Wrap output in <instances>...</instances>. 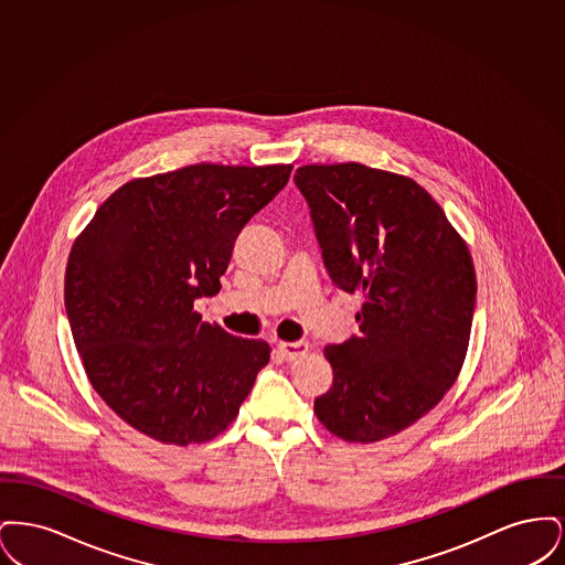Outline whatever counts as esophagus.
I'll return each mask as SVG.
<instances>
[{"label":"esophagus","mask_w":565,"mask_h":565,"mask_svg":"<svg viewBox=\"0 0 565 565\" xmlns=\"http://www.w3.org/2000/svg\"><path fill=\"white\" fill-rule=\"evenodd\" d=\"M307 351H309V345H307V343H302V341H298V343L279 341V343H277V353H279V355H281V360H286V362H290V360H296V358L305 355Z\"/></svg>","instance_id":"1"}]
</instances>
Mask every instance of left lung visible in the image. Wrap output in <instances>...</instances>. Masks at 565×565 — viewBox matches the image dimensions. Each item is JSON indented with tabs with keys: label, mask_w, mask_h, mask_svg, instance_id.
Segmentation results:
<instances>
[{
	"label": "left lung",
	"mask_w": 565,
	"mask_h": 565,
	"mask_svg": "<svg viewBox=\"0 0 565 565\" xmlns=\"http://www.w3.org/2000/svg\"><path fill=\"white\" fill-rule=\"evenodd\" d=\"M323 265L362 292L360 334L323 350L332 387L313 411L348 443L406 430L443 401L466 360L477 275L468 245L415 180L362 162L298 167Z\"/></svg>",
	"instance_id": "8db88e82"
}]
</instances>
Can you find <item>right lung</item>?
I'll return each mask as SVG.
<instances>
[{"mask_svg":"<svg viewBox=\"0 0 565 565\" xmlns=\"http://www.w3.org/2000/svg\"><path fill=\"white\" fill-rule=\"evenodd\" d=\"M292 164L199 162L109 194L76 237L65 311L82 366L109 408L164 445L207 443L239 413L269 364L263 339L201 320L249 217Z\"/></svg>","mask_w":565,"mask_h":565,"instance_id":"add662e5","label":"right lung"}]
</instances>
